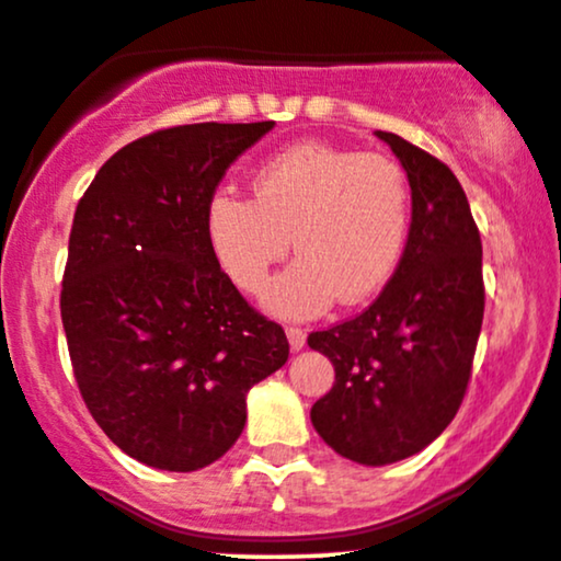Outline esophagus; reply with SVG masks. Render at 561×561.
I'll return each instance as SVG.
<instances>
[{
    "label": "esophagus",
    "mask_w": 561,
    "mask_h": 561,
    "mask_svg": "<svg viewBox=\"0 0 561 561\" xmlns=\"http://www.w3.org/2000/svg\"><path fill=\"white\" fill-rule=\"evenodd\" d=\"M287 339H289V346H293V352H300L305 346V339H308V333H305L302 329H297V325H289Z\"/></svg>",
    "instance_id": "34e87169"
}]
</instances>
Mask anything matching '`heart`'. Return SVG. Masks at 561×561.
I'll use <instances>...</instances> for the list:
<instances>
[{
	"label": "heart",
	"mask_w": 561,
	"mask_h": 561,
	"mask_svg": "<svg viewBox=\"0 0 561 561\" xmlns=\"http://www.w3.org/2000/svg\"><path fill=\"white\" fill-rule=\"evenodd\" d=\"M251 194L211 196L207 236L219 266L243 293L266 285L293 238L300 259L266 287L268 313L313 318L336 297L359 302L399 266L411 188L393 158L300 141L253 173Z\"/></svg>",
	"instance_id": "b5f03b06"
}]
</instances>
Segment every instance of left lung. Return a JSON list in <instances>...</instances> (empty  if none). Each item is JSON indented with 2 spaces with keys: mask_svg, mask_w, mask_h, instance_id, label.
<instances>
[{
  "mask_svg": "<svg viewBox=\"0 0 561 561\" xmlns=\"http://www.w3.org/2000/svg\"><path fill=\"white\" fill-rule=\"evenodd\" d=\"M375 134L407 170V248L370 308L308 336L336 373L310 422L363 466L396 463L443 435L469 388L484 318L481 238L458 179L399 134Z\"/></svg>",
  "mask_w": 561,
  "mask_h": 561,
  "instance_id": "1",
  "label": "left lung"
}]
</instances>
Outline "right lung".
Wrapping results in <instances>:
<instances>
[{"instance_id":"add662e5","label":"right lung","mask_w":561,"mask_h":561,"mask_svg":"<svg viewBox=\"0 0 561 561\" xmlns=\"http://www.w3.org/2000/svg\"><path fill=\"white\" fill-rule=\"evenodd\" d=\"M274 122L186 124L118 150L69 232L61 323L92 420L162 471L222 458L245 396L289 357L285 329L245 302L207 236L228 168Z\"/></svg>"}]
</instances>
